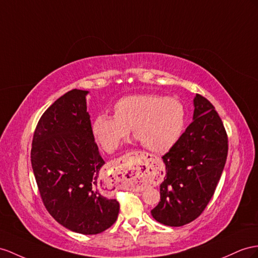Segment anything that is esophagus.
I'll return each instance as SVG.
<instances>
[{
    "label": "esophagus",
    "mask_w": 258,
    "mask_h": 258,
    "mask_svg": "<svg viewBox=\"0 0 258 258\" xmlns=\"http://www.w3.org/2000/svg\"><path fill=\"white\" fill-rule=\"evenodd\" d=\"M122 185H134L149 180L153 174L156 159L148 154L136 151L123 156L120 160Z\"/></svg>",
    "instance_id": "34e87169"
}]
</instances>
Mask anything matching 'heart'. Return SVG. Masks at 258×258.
Segmentation results:
<instances>
[{
  "mask_svg": "<svg viewBox=\"0 0 258 258\" xmlns=\"http://www.w3.org/2000/svg\"><path fill=\"white\" fill-rule=\"evenodd\" d=\"M113 116L98 114L91 133L108 153L116 150L130 130L145 148L167 153L179 142L186 121L185 108L175 98L141 94L121 98L113 105Z\"/></svg>",
  "mask_w": 258,
  "mask_h": 258,
  "instance_id": "heart-1",
  "label": "heart"
}]
</instances>
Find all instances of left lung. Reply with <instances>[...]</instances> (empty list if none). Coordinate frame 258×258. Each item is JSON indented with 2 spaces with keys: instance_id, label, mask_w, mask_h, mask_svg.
Returning <instances> with one entry per match:
<instances>
[{
  "instance_id": "left-lung-1",
  "label": "left lung",
  "mask_w": 258,
  "mask_h": 258,
  "mask_svg": "<svg viewBox=\"0 0 258 258\" xmlns=\"http://www.w3.org/2000/svg\"><path fill=\"white\" fill-rule=\"evenodd\" d=\"M193 122L162 157L166 175L160 202L151 216L164 226L181 227L195 220L213 197L228 156V136L215 107L194 98Z\"/></svg>"
}]
</instances>
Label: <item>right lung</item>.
<instances>
[{
	"instance_id": "right-lung-1",
	"label": "right lung",
	"mask_w": 258,
	"mask_h": 258,
	"mask_svg": "<svg viewBox=\"0 0 258 258\" xmlns=\"http://www.w3.org/2000/svg\"><path fill=\"white\" fill-rule=\"evenodd\" d=\"M87 90L73 89L50 105L32 138L31 166L49 214L73 232L98 234L117 219L120 204L105 195L87 112ZM113 183V182H112Z\"/></svg>"
}]
</instances>
